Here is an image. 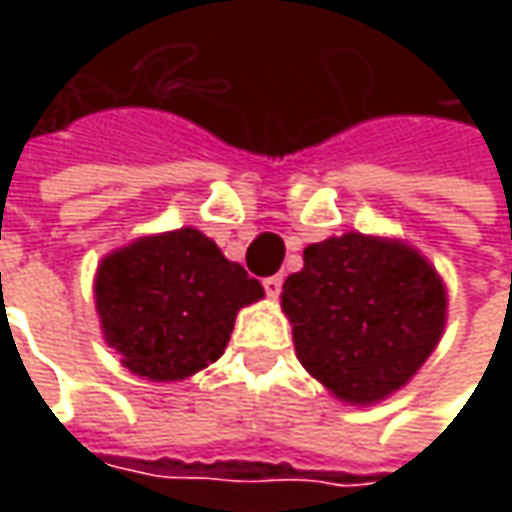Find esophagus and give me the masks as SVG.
<instances>
[{
    "instance_id": "34e87169",
    "label": "esophagus",
    "mask_w": 512,
    "mask_h": 512,
    "mask_svg": "<svg viewBox=\"0 0 512 512\" xmlns=\"http://www.w3.org/2000/svg\"><path fill=\"white\" fill-rule=\"evenodd\" d=\"M262 285H265L267 296H270V299H276V296L282 293V276H267Z\"/></svg>"
}]
</instances>
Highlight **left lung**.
<instances>
[{
    "label": "left lung",
    "mask_w": 512,
    "mask_h": 512,
    "mask_svg": "<svg viewBox=\"0 0 512 512\" xmlns=\"http://www.w3.org/2000/svg\"><path fill=\"white\" fill-rule=\"evenodd\" d=\"M282 310L307 373L344 404L384 402L422 367L447 325V287L422 250L342 233L305 247Z\"/></svg>",
    "instance_id": "left-lung-1"
}]
</instances>
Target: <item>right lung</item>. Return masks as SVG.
I'll use <instances>...</instances> for the list:
<instances>
[{"label":"right lung","instance_id":"right-lung-1","mask_svg":"<svg viewBox=\"0 0 512 512\" xmlns=\"http://www.w3.org/2000/svg\"><path fill=\"white\" fill-rule=\"evenodd\" d=\"M262 296L265 287L196 227L110 250L93 279L105 342L148 382H182L216 362L236 313Z\"/></svg>","mask_w":512,"mask_h":512}]
</instances>
